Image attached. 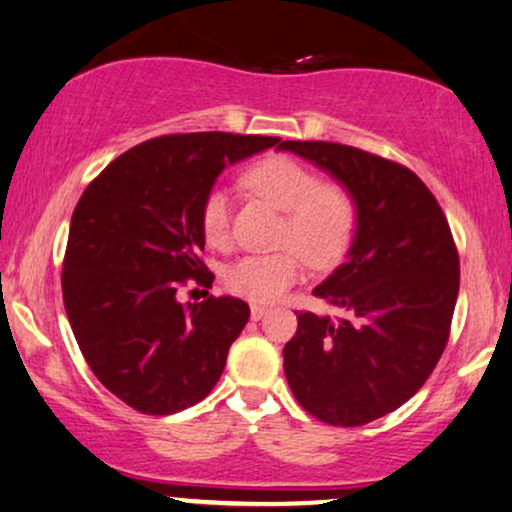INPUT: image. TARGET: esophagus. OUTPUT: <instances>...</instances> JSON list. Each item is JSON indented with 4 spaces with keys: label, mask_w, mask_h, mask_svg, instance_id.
Listing matches in <instances>:
<instances>
[{
    "label": "esophagus",
    "mask_w": 512,
    "mask_h": 512,
    "mask_svg": "<svg viewBox=\"0 0 512 512\" xmlns=\"http://www.w3.org/2000/svg\"><path fill=\"white\" fill-rule=\"evenodd\" d=\"M268 313V306H261V304H251V320H261L263 315Z\"/></svg>",
    "instance_id": "esophagus-1"
}]
</instances>
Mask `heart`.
<instances>
[{
	"mask_svg": "<svg viewBox=\"0 0 512 512\" xmlns=\"http://www.w3.org/2000/svg\"><path fill=\"white\" fill-rule=\"evenodd\" d=\"M244 187L285 211L280 242L296 249L277 254H249L227 268L232 292L254 301H275L304 273V253L313 266L337 263L349 249L356 206L342 185L323 182L304 163L287 156H270L244 173ZM201 232L208 246L225 249L232 239V199L223 187L208 189L199 211Z\"/></svg>",
	"mask_w": 512,
	"mask_h": 512,
	"instance_id": "1",
	"label": "heart"
}]
</instances>
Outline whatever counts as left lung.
Masks as SVG:
<instances>
[{
  "label": "left lung",
  "instance_id": "left-lung-1",
  "mask_svg": "<svg viewBox=\"0 0 512 512\" xmlns=\"http://www.w3.org/2000/svg\"><path fill=\"white\" fill-rule=\"evenodd\" d=\"M277 149L327 170L356 204L346 261L313 289L342 318L301 311L285 351L296 401L334 427L382 418L418 391L449 342L460 263L444 211L413 170L337 142Z\"/></svg>",
  "mask_w": 512,
  "mask_h": 512
}]
</instances>
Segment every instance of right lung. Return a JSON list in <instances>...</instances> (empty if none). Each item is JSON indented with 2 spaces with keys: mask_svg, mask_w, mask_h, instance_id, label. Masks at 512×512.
Here are the masks:
<instances>
[{
  "mask_svg": "<svg viewBox=\"0 0 512 512\" xmlns=\"http://www.w3.org/2000/svg\"><path fill=\"white\" fill-rule=\"evenodd\" d=\"M280 137L189 132L113 159L75 206L63 256V306L97 380L130 408L170 415L223 375L249 320L235 296L182 304L187 282L211 287L199 211L225 166Z\"/></svg>",
  "mask_w": 512,
  "mask_h": 512,
  "instance_id": "right-lung-1",
  "label": "right lung"
}]
</instances>
